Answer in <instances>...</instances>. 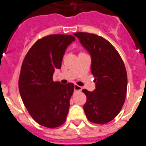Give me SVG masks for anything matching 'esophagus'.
Masks as SVG:
<instances>
[{"instance_id": "esophagus-1", "label": "esophagus", "mask_w": 146, "mask_h": 146, "mask_svg": "<svg viewBox=\"0 0 146 146\" xmlns=\"http://www.w3.org/2000/svg\"><path fill=\"white\" fill-rule=\"evenodd\" d=\"M74 90L75 91H81L82 90V87H80V86H78V85H74Z\"/></svg>"}]
</instances>
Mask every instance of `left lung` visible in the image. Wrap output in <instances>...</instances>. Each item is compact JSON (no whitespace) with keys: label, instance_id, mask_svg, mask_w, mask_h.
Here are the masks:
<instances>
[{"label":"left lung","instance_id":"obj_1","mask_svg":"<svg viewBox=\"0 0 146 146\" xmlns=\"http://www.w3.org/2000/svg\"><path fill=\"white\" fill-rule=\"evenodd\" d=\"M73 35L91 56V72L96 89H83L87 100L83 106L88 120L104 124L120 113L127 89V75L123 60L113 45L95 34L76 33Z\"/></svg>","mask_w":146,"mask_h":146}]
</instances>
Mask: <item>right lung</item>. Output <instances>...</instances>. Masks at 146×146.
I'll use <instances>...</instances> for the list:
<instances>
[{
	"label": "right lung",
	"mask_w": 146,
	"mask_h": 146,
	"mask_svg": "<svg viewBox=\"0 0 146 146\" xmlns=\"http://www.w3.org/2000/svg\"><path fill=\"white\" fill-rule=\"evenodd\" d=\"M74 41L70 35H48L33 44L23 62L19 93L29 114L43 127L55 128L66 120L74 85L54 82L52 77Z\"/></svg>",
	"instance_id": "right-lung-1"
}]
</instances>
